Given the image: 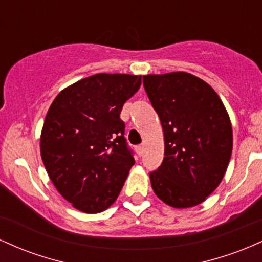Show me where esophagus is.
Here are the masks:
<instances>
[{"label": "esophagus", "mask_w": 262, "mask_h": 262, "mask_svg": "<svg viewBox=\"0 0 262 262\" xmlns=\"http://www.w3.org/2000/svg\"><path fill=\"white\" fill-rule=\"evenodd\" d=\"M137 151H138V154H139L140 156L144 154V145H138L137 146Z\"/></svg>", "instance_id": "34e87169"}]
</instances>
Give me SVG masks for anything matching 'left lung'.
I'll return each instance as SVG.
<instances>
[{"label":"left lung","instance_id":"left-lung-1","mask_svg":"<svg viewBox=\"0 0 262 262\" xmlns=\"http://www.w3.org/2000/svg\"><path fill=\"white\" fill-rule=\"evenodd\" d=\"M160 118L165 156L150 172L155 194L175 208L202 203L224 177L233 150L231 123L208 83L177 71L143 76Z\"/></svg>","mask_w":262,"mask_h":262}]
</instances>
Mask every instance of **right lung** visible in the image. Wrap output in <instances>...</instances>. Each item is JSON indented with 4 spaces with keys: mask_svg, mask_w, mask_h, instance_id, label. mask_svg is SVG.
Masks as SVG:
<instances>
[{
    "mask_svg": "<svg viewBox=\"0 0 262 262\" xmlns=\"http://www.w3.org/2000/svg\"><path fill=\"white\" fill-rule=\"evenodd\" d=\"M140 85L141 76L96 74L62 90L48 111L41 159L60 194L81 212L112 206L134 165L121 111Z\"/></svg>",
    "mask_w": 262,
    "mask_h": 262,
    "instance_id": "right-lung-1",
    "label": "right lung"
}]
</instances>
